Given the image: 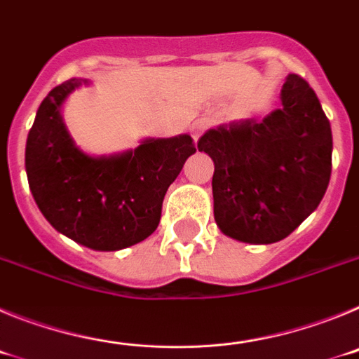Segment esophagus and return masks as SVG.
<instances>
[{
  "instance_id": "34e87169",
  "label": "esophagus",
  "mask_w": 359,
  "mask_h": 359,
  "mask_svg": "<svg viewBox=\"0 0 359 359\" xmlns=\"http://www.w3.org/2000/svg\"><path fill=\"white\" fill-rule=\"evenodd\" d=\"M208 126H210V122H208V120H205V118L196 120V122L192 123V128H190V135H192V138H194V140L198 142L199 136H201L203 133H205L208 129Z\"/></svg>"
}]
</instances>
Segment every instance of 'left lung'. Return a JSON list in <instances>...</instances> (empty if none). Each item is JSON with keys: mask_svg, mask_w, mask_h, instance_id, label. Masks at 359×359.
Returning <instances> with one entry per match:
<instances>
[{"mask_svg": "<svg viewBox=\"0 0 359 359\" xmlns=\"http://www.w3.org/2000/svg\"><path fill=\"white\" fill-rule=\"evenodd\" d=\"M280 100L262 122L212 129L198 142L215 165V223L243 243L290 236L318 207L331 180V123L313 88L291 73Z\"/></svg>", "mask_w": 359, "mask_h": 359, "instance_id": "obj_1", "label": "left lung"}]
</instances>
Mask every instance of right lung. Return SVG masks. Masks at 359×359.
Returning <instances> with one entry per match:
<instances>
[{"instance_id":"1","label":"right lung","mask_w":359,"mask_h":359,"mask_svg":"<svg viewBox=\"0 0 359 359\" xmlns=\"http://www.w3.org/2000/svg\"><path fill=\"white\" fill-rule=\"evenodd\" d=\"M81 84L82 79H69L41 102L25 151L28 185L57 231L91 250L115 252L156 230L165 192L196 145L183 135L145 140L120 156H88L61 118L65 98Z\"/></svg>"}]
</instances>
